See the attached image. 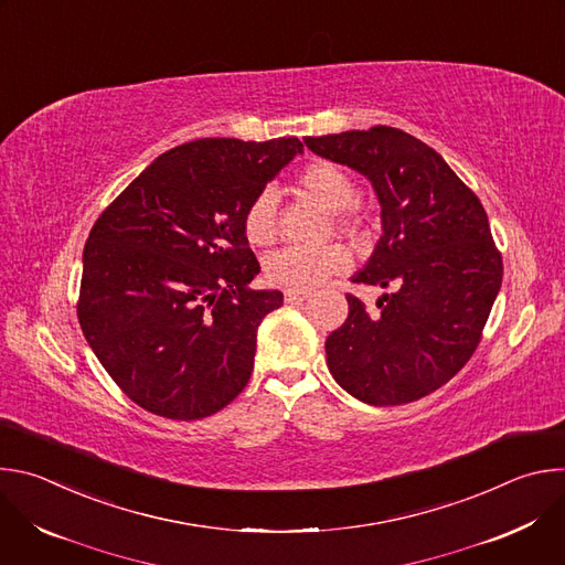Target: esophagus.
<instances>
[{"label": "esophagus", "mask_w": 565, "mask_h": 565, "mask_svg": "<svg viewBox=\"0 0 565 565\" xmlns=\"http://www.w3.org/2000/svg\"><path fill=\"white\" fill-rule=\"evenodd\" d=\"M284 299H286V303H301V301H306L308 299V292H297V290H286L284 292Z\"/></svg>", "instance_id": "esophagus-1"}]
</instances>
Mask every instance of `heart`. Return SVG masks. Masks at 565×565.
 <instances>
[{
	"mask_svg": "<svg viewBox=\"0 0 565 565\" xmlns=\"http://www.w3.org/2000/svg\"><path fill=\"white\" fill-rule=\"evenodd\" d=\"M297 185L312 201L335 212L342 225H353L351 207L358 199V185L344 168L331 163V160H315V163L301 170ZM244 232L253 246H268L275 238L277 196L270 190L259 192L246 207ZM349 266L351 257L342 248H284L264 262V277L277 288L308 292L324 284L329 277L347 273Z\"/></svg>",
	"mask_w": 565,
	"mask_h": 565,
	"instance_id": "b5f03b06",
	"label": "heart"
}]
</instances>
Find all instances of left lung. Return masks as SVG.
I'll return each mask as SVG.
<instances>
[{
	"label": "left lung",
	"instance_id": "left-lung-1",
	"mask_svg": "<svg viewBox=\"0 0 565 565\" xmlns=\"http://www.w3.org/2000/svg\"><path fill=\"white\" fill-rule=\"evenodd\" d=\"M303 142L371 183L382 236L351 281L393 288L377 299V315L347 295L349 317L327 340L329 371L373 407L420 399L467 364L501 290L488 214L438 151L399 129Z\"/></svg>",
	"mask_w": 565,
	"mask_h": 565
}]
</instances>
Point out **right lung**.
I'll return each mask as SVG.
<instances>
[{
  "instance_id": "obj_1",
  "label": "right lung",
  "mask_w": 565,
  "mask_h": 565,
  "mask_svg": "<svg viewBox=\"0 0 565 565\" xmlns=\"http://www.w3.org/2000/svg\"><path fill=\"white\" fill-rule=\"evenodd\" d=\"M303 151L299 138H199L160 153L94 223L77 319L138 407L170 420L221 412L250 380L262 319L250 201Z\"/></svg>"
}]
</instances>
